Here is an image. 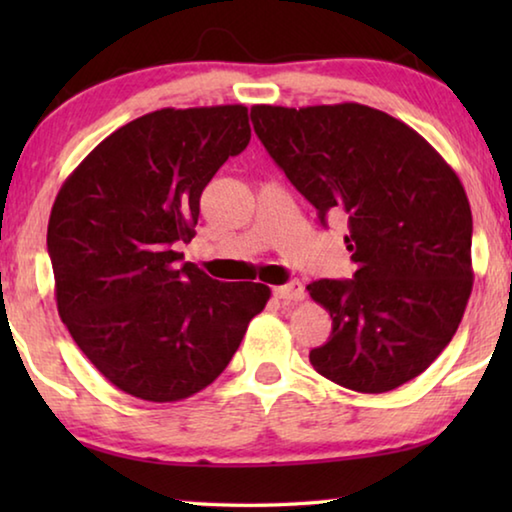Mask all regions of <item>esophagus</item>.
<instances>
[{"mask_svg":"<svg viewBox=\"0 0 512 512\" xmlns=\"http://www.w3.org/2000/svg\"><path fill=\"white\" fill-rule=\"evenodd\" d=\"M273 293L280 300H287V302H300L305 300V287L298 280H291L287 284H282V287H275Z\"/></svg>","mask_w":512,"mask_h":512,"instance_id":"34e87169","label":"esophagus"}]
</instances>
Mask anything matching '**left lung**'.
<instances>
[{
  "instance_id": "left-lung-1",
  "label": "left lung",
  "mask_w": 512,
  "mask_h": 512,
  "mask_svg": "<svg viewBox=\"0 0 512 512\" xmlns=\"http://www.w3.org/2000/svg\"><path fill=\"white\" fill-rule=\"evenodd\" d=\"M255 133L291 185L348 223L352 280L307 291L332 316L311 366L357 393H386L447 348L472 293V210L422 135L361 103L253 106Z\"/></svg>"
}]
</instances>
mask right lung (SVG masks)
Returning a JSON list of instances; mask_svg holds the SVG:
<instances>
[{
	"mask_svg": "<svg viewBox=\"0 0 512 512\" xmlns=\"http://www.w3.org/2000/svg\"><path fill=\"white\" fill-rule=\"evenodd\" d=\"M250 142L248 108H162L108 135L51 207L47 250L60 320L112 386L178 402L221 375L271 289L219 282L180 244L201 194Z\"/></svg>",
	"mask_w": 512,
	"mask_h": 512,
	"instance_id": "obj_1",
	"label": "right lung"
}]
</instances>
